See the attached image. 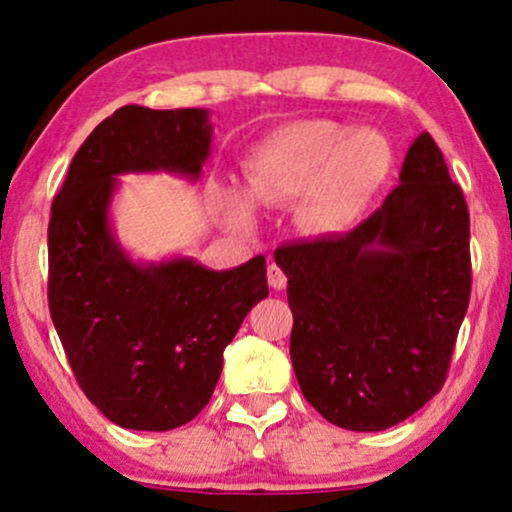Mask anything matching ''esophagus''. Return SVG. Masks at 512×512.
<instances>
[{"label": "esophagus", "instance_id": "34e87169", "mask_svg": "<svg viewBox=\"0 0 512 512\" xmlns=\"http://www.w3.org/2000/svg\"><path fill=\"white\" fill-rule=\"evenodd\" d=\"M267 281H269V286H272V289H276V291L286 289V274L281 272V267L276 262H272L267 267Z\"/></svg>", "mask_w": 512, "mask_h": 512}]
</instances>
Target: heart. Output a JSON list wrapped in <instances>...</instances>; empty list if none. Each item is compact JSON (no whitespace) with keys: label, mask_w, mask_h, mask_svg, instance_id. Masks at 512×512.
<instances>
[{"label":"heart","mask_w":512,"mask_h":512,"mask_svg":"<svg viewBox=\"0 0 512 512\" xmlns=\"http://www.w3.org/2000/svg\"><path fill=\"white\" fill-rule=\"evenodd\" d=\"M390 166V144L375 129H349L327 117L293 120L252 149L245 163V192L260 207L303 199V226L337 233L361 216ZM228 207L248 214V204L238 195L228 197Z\"/></svg>","instance_id":"obj_1"}]
</instances>
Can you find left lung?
I'll return each mask as SVG.
<instances>
[{
	"instance_id": "left-lung-1",
	"label": "left lung",
	"mask_w": 512,
	"mask_h": 512,
	"mask_svg": "<svg viewBox=\"0 0 512 512\" xmlns=\"http://www.w3.org/2000/svg\"><path fill=\"white\" fill-rule=\"evenodd\" d=\"M289 276L291 361L303 397L349 431H385L448 375L472 291L469 211L428 132L399 185L354 231L274 252Z\"/></svg>"
}]
</instances>
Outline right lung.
I'll return each mask as SVG.
<instances>
[{"label":"right lung","mask_w":512,"mask_h":512,"mask_svg":"<svg viewBox=\"0 0 512 512\" xmlns=\"http://www.w3.org/2000/svg\"><path fill=\"white\" fill-rule=\"evenodd\" d=\"M209 149V110L125 105L88 134L52 202V322L84 395L122 428L195 419L219 383L223 349L269 296L262 255L214 272L192 257L137 262L115 238L117 175L197 180Z\"/></svg>","instance_id":"obj_1"}]
</instances>
